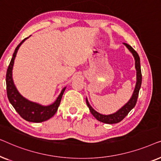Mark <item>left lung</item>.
<instances>
[{
	"mask_svg": "<svg viewBox=\"0 0 161 161\" xmlns=\"http://www.w3.org/2000/svg\"><path fill=\"white\" fill-rule=\"evenodd\" d=\"M124 45L126 46L130 51L132 53L133 56L135 58V67L136 69V84L135 89H134L133 94L132 95L130 100L123 106L122 108H120L117 112L116 113L110 114V115H103L98 112H97L91 105H89V101H88L86 98V104L89 107V111L91 112L92 115L95 117L100 122H102L103 123H106V124H116L122 121L125 116H126L130 111L135 107L137 102V99L138 97V93H139V90L142 86V71H141V65H140V58L137 52L131 47L130 45H127V43H124Z\"/></svg>",
	"mask_w": 161,
	"mask_h": 161,
	"instance_id": "8db88e82",
	"label": "left lung"
}]
</instances>
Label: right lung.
Masks as SVG:
<instances>
[{"mask_svg":"<svg viewBox=\"0 0 161 161\" xmlns=\"http://www.w3.org/2000/svg\"><path fill=\"white\" fill-rule=\"evenodd\" d=\"M27 38H28V37H27ZM27 38L24 39L17 45V47L14 50V53H13V57L8 67L7 72H6V92H7V97L10 103L12 105V106L14 108V109L16 110V111L19 114V116L22 118L28 121V122H42L49 119L56 113L66 87L62 89L60 94L57 97L56 100L53 104L47 105V106H43V105H39L38 103L31 102L27 99L23 97L19 93L16 87H15L14 82H13L12 69L17 50H18L19 46Z\"/></svg>","mask_w":161,"mask_h":161,"instance_id":"obj_1","label":"right lung"}]
</instances>
